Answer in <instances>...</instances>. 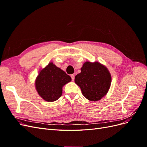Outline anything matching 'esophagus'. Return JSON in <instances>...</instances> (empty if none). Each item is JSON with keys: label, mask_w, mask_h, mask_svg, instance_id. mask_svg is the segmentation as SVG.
<instances>
[{"label": "esophagus", "mask_w": 147, "mask_h": 147, "mask_svg": "<svg viewBox=\"0 0 147 147\" xmlns=\"http://www.w3.org/2000/svg\"><path fill=\"white\" fill-rule=\"evenodd\" d=\"M70 77H71V78H72V80L74 81V79H75V75L74 74H72V75H70Z\"/></svg>", "instance_id": "34e87169"}]
</instances>
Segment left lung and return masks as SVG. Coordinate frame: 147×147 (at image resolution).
Here are the masks:
<instances>
[{
  "instance_id": "left-lung-1",
  "label": "left lung",
  "mask_w": 147,
  "mask_h": 147,
  "mask_svg": "<svg viewBox=\"0 0 147 147\" xmlns=\"http://www.w3.org/2000/svg\"><path fill=\"white\" fill-rule=\"evenodd\" d=\"M111 81L108 69L97 62H86L81 68V73L75 77V82L80 87L83 95L91 101L99 100L107 94Z\"/></svg>"
}]
</instances>
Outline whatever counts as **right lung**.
<instances>
[{
    "label": "right lung",
    "mask_w": 147,
    "mask_h": 147,
    "mask_svg": "<svg viewBox=\"0 0 147 147\" xmlns=\"http://www.w3.org/2000/svg\"><path fill=\"white\" fill-rule=\"evenodd\" d=\"M71 81V77L64 71L50 63L40 72L35 87L42 98L48 102L58 99L63 93V86Z\"/></svg>",
    "instance_id": "right-lung-1"
}]
</instances>
